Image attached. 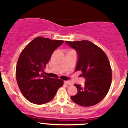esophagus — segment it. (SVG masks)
I'll return each mask as SVG.
<instances>
[{"label": "esophagus", "instance_id": "esophagus-1", "mask_svg": "<svg viewBox=\"0 0 128 128\" xmlns=\"http://www.w3.org/2000/svg\"><path fill=\"white\" fill-rule=\"evenodd\" d=\"M64 84H66L69 85V86H72V83L71 82H70V81H64Z\"/></svg>", "mask_w": 128, "mask_h": 128}]
</instances>
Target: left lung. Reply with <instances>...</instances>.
Here are the masks:
<instances>
[{
  "mask_svg": "<svg viewBox=\"0 0 128 128\" xmlns=\"http://www.w3.org/2000/svg\"><path fill=\"white\" fill-rule=\"evenodd\" d=\"M77 51L78 62L76 70H80L85 77V85L74 84L77 94L70 97L82 106H91L105 97L110 88L112 72L106 54L100 48L87 40L66 41Z\"/></svg>",
  "mask_w": 128,
  "mask_h": 128,
  "instance_id": "left-lung-1",
  "label": "left lung"
}]
</instances>
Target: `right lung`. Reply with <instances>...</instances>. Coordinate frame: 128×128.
Instances as JSON below:
<instances>
[{"label":"right lung","mask_w":128,"mask_h":128,"mask_svg":"<svg viewBox=\"0 0 128 128\" xmlns=\"http://www.w3.org/2000/svg\"><path fill=\"white\" fill-rule=\"evenodd\" d=\"M63 40H51L38 36L26 45L20 53L16 67V79L26 99L42 104L53 99L63 80L44 75V70L55 50Z\"/></svg>","instance_id":"1"}]
</instances>
